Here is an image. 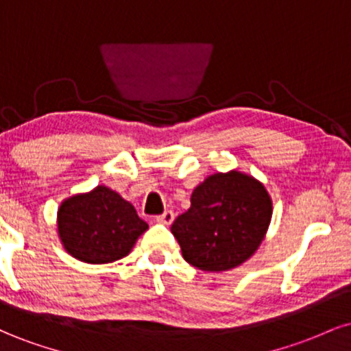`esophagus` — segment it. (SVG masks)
<instances>
[{
  "label": "esophagus",
  "instance_id": "1",
  "mask_svg": "<svg viewBox=\"0 0 351 351\" xmlns=\"http://www.w3.org/2000/svg\"><path fill=\"white\" fill-rule=\"evenodd\" d=\"M156 219V223H160V224H171L173 223V219H175V213L173 211H165L163 215H158L155 217Z\"/></svg>",
  "mask_w": 351,
  "mask_h": 351
}]
</instances>
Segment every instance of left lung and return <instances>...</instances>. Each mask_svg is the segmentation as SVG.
Segmentation results:
<instances>
[{
    "label": "left lung",
    "mask_w": 351,
    "mask_h": 351,
    "mask_svg": "<svg viewBox=\"0 0 351 351\" xmlns=\"http://www.w3.org/2000/svg\"><path fill=\"white\" fill-rule=\"evenodd\" d=\"M272 203L259 181L239 171L208 176L191 195V208L171 224L186 263L201 271H228L263 243Z\"/></svg>",
    "instance_id": "obj_1"
}]
</instances>
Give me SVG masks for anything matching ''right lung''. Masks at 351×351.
Returning a JSON list of instances; mask_svg holds the SVG:
<instances>
[{"label": "right lung", "mask_w": 351, "mask_h": 351, "mask_svg": "<svg viewBox=\"0 0 351 351\" xmlns=\"http://www.w3.org/2000/svg\"><path fill=\"white\" fill-rule=\"evenodd\" d=\"M58 229L66 251L88 264L122 259L148 224L119 193L97 186L60 204Z\"/></svg>", "instance_id": "1"}]
</instances>
